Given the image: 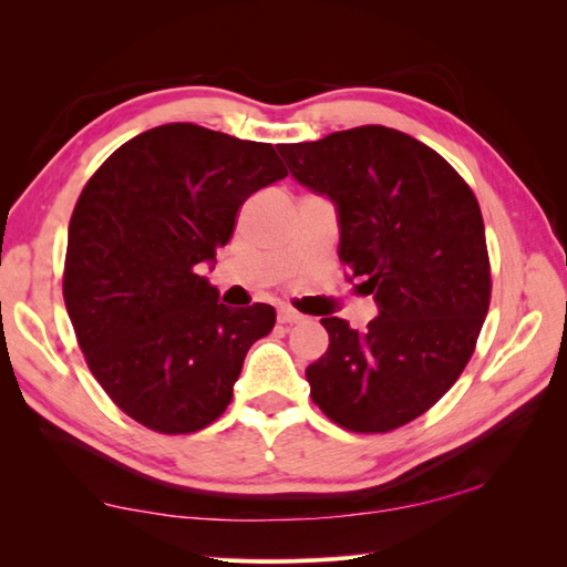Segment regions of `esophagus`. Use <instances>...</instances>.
<instances>
[{"label": "esophagus", "mask_w": 567, "mask_h": 567, "mask_svg": "<svg viewBox=\"0 0 567 567\" xmlns=\"http://www.w3.org/2000/svg\"><path fill=\"white\" fill-rule=\"evenodd\" d=\"M302 319L305 317L297 315V311H292V309H280V311H277V321H280V323H299Z\"/></svg>", "instance_id": "esophagus-1"}]
</instances>
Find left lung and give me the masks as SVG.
I'll return each mask as SVG.
<instances>
[{
    "label": "left lung",
    "mask_w": 567,
    "mask_h": 567,
    "mask_svg": "<svg viewBox=\"0 0 567 567\" xmlns=\"http://www.w3.org/2000/svg\"><path fill=\"white\" fill-rule=\"evenodd\" d=\"M277 151L299 185L331 199L348 280L363 277L378 305L363 331L321 319L329 351L307 368L311 400L348 431L402 426L453 388L487 317L480 204L436 151L388 126Z\"/></svg>",
    "instance_id": "1"
}]
</instances>
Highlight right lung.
<instances>
[{
    "label": "right lung",
    "mask_w": 567,
    "mask_h": 567,
    "mask_svg": "<svg viewBox=\"0 0 567 567\" xmlns=\"http://www.w3.org/2000/svg\"><path fill=\"white\" fill-rule=\"evenodd\" d=\"M282 177L270 143L165 124L126 141L84 185L68 228L65 307L92 375L138 424L192 433L231 402L275 309H228L197 272L214 268L240 204Z\"/></svg>",
    "instance_id": "1"
}]
</instances>
